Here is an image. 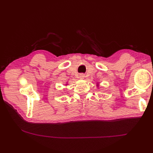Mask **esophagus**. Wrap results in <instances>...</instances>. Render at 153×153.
I'll return each mask as SVG.
<instances>
[{"label":"esophagus","mask_w":153,"mask_h":153,"mask_svg":"<svg viewBox=\"0 0 153 153\" xmlns=\"http://www.w3.org/2000/svg\"><path fill=\"white\" fill-rule=\"evenodd\" d=\"M79 78H80V79H84V78H85V75H84V74H83V73H82V74H80V75H79Z\"/></svg>","instance_id":"esophagus-1"}]
</instances>
